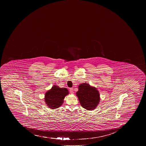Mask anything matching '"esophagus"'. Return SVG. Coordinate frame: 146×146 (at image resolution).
<instances>
[{
    "instance_id": "34e87169",
    "label": "esophagus",
    "mask_w": 146,
    "mask_h": 146,
    "mask_svg": "<svg viewBox=\"0 0 146 146\" xmlns=\"http://www.w3.org/2000/svg\"><path fill=\"white\" fill-rule=\"evenodd\" d=\"M70 93L71 94H73L74 93V90H73V88H70Z\"/></svg>"
}]
</instances>
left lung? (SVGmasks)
I'll list each match as a JSON object with an SVG mask.
<instances>
[{"instance_id": "8db88e82", "label": "left lung", "mask_w": 146, "mask_h": 146, "mask_svg": "<svg viewBox=\"0 0 146 146\" xmlns=\"http://www.w3.org/2000/svg\"><path fill=\"white\" fill-rule=\"evenodd\" d=\"M76 94L81 106L86 110H95L100 102V94L98 90L87 83L80 84Z\"/></svg>"}]
</instances>
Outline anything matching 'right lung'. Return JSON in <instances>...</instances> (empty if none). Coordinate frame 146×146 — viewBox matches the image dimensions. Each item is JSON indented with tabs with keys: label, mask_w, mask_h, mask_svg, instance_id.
<instances>
[{
	"label": "right lung",
	"mask_w": 146,
	"mask_h": 146,
	"mask_svg": "<svg viewBox=\"0 0 146 146\" xmlns=\"http://www.w3.org/2000/svg\"><path fill=\"white\" fill-rule=\"evenodd\" d=\"M69 91L66 88H61L57 85H54L45 95V102L48 108L52 110L60 108L64 103V99Z\"/></svg>",
	"instance_id": "add662e5"
}]
</instances>
